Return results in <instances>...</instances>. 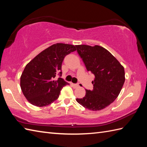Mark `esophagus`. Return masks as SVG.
Masks as SVG:
<instances>
[{
  "label": "esophagus",
  "instance_id": "esophagus-1",
  "mask_svg": "<svg viewBox=\"0 0 147 147\" xmlns=\"http://www.w3.org/2000/svg\"><path fill=\"white\" fill-rule=\"evenodd\" d=\"M71 85H72L74 88H77V87H79V85L78 84H71Z\"/></svg>",
  "mask_w": 147,
  "mask_h": 147
}]
</instances>
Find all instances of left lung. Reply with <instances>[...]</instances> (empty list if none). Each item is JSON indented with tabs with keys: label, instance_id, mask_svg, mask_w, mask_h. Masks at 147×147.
<instances>
[{
	"label": "left lung",
	"instance_id": "8db88e82",
	"mask_svg": "<svg viewBox=\"0 0 147 147\" xmlns=\"http://www.w3.org/2000/svg\"><path fill=\"white\" fill-rule=\"evenodd\" d=\"M87 71L95 76L93 90H86L77 102L91 111H100L110 105L119 94L125 81V69L118 60L104 48L95 45H76Z\"/></svg>",
	"mask_w": 147,
	"mask_h": 147
}]
</instances>
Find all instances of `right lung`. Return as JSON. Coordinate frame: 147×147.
<instances>
[{"mask_svg": "<svg viewBox=\"0 0 147 147\" xmlns=\"http://www.w3.org/2000/svg\"><path fill=\"white\" fill-rule=\"evenodd\" d=\"M76 50V46L56 43L41 51L26 65L22 73V92L31 104L43 107L59 97L61 89L68 84L61 76V64L65 57Z\"/></svg>", "mask_w": 147, "mask_h": 147, "instance_id": "1", "label": "right lung"}]
</instances>
